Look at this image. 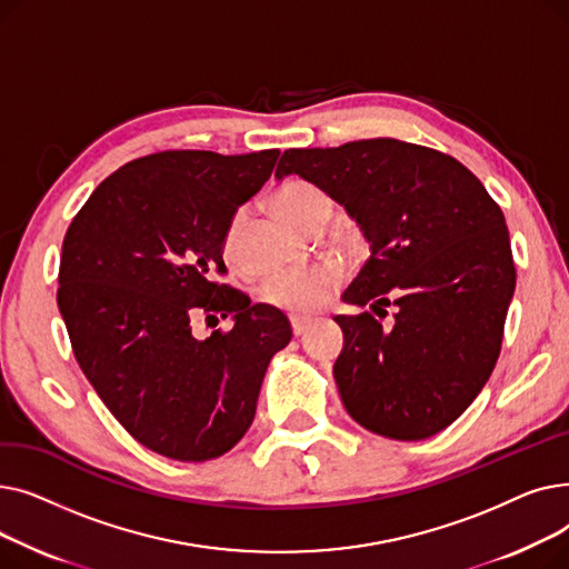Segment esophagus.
<instances>
[{"label":"esophagus","instance_id":"obj_1","mask_svg":"<svg viewBox=\"0 0 569 569\" xmlns=\"http://www.w3.org/2000/svg\"><path fill=\"white\" fill-rule=\"evenodd\" d=\"M311 320L309 318H297V316H290V330L295 337H302L307 330H309Z\"/></svg>","mask_w":569,"mask_h":569}]
</instances>
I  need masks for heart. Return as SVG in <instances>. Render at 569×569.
Wrapping results in <instances>:
<instances>
[{"label": "heart", "instance_id": "b5f03b06", "mask_svg": "<svg viewBox=\"0 0 569 569\" xmlns=\"http://www.w3.org/2000/svg\"><path fill=\"white\" fill-rule=\"evenodd\" d=\"M274 202L288 221L309 232L325 226L327 217H330V198L309 179H288L277 189ZM242 223L244 214L234 212L221 237V253L230 264H239L242 260ZM343 283L346 267L339 260L327 258L300 269L269 274L258 286V300L274 311L305 318L330 305Z\"/></svg>", "mask_w": 569, "mask_h": 569}]
</instances>
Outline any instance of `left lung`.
<instances>
[{
    "label": "left lung",
    "instance_id": "left-lung-1",
    "mask_svg": "<svg viewBox=\"0 0 569 569\" xmlns=\"http://www.w3.org/2000/svg\"><path fill=\"white\" fill-rule=\"evenodd\" d=\"M300 174L343 202L371 242L337 316L335 380L348 415L395 440L450 427L482 392L502 346L517 267L502 209L463 163L397 138L286 149L274 177Z\"/></svg>",
    "mask_w": 569,
    "mask_h": 569
}]
</instances>
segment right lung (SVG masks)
<instances>
[{"instance_id":"right-lung-1","label":"right lung","mask_w":569,"mask_h":569,"mask_svg":"<svg viewBox=\"0 0 569 569\" xmlns=\"http://www.w3.org/2000/svg\"><path fill=\"white\" fill-rule=\"evenodd\" d=\"M277 159L279 149L140 157L103 179L64 234L57 307L76 360L114 420L168 459L234 447L269 360L292 337L281 311L221 281L226 223ZM200 315L236 325L196 340Z\"/></svg>"}]
</instances>
